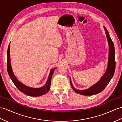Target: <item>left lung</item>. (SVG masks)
Segmentation results:
<instances>
[{"label": "left lung", "mask_w": 122, "mask_h": 122, "mask_svg": "<svg viewBox=\"0 0 122 122\" xmlns=\"http://www.w3.org/2000/svg\"><path fill=\"white\" fill-rule=\"evenodd\" d=\"M103 28L106 32V37L107 38L109 45V57L107 68L105 73L103 74L102 76L98 81L95 84L92 85L91 87L83 90H77V89L74 87L70 77L71 87L76 93L85 96H91L100 93L105 88L106 86L108 84L114 75L115 69V49L114 44L112 42L107 29H106L105 26H103Z\"/></svg>", "instance_id": "left-lung-1"}]
</instances>
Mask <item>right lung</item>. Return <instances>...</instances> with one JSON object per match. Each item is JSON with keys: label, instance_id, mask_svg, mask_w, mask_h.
<instances>
[{"label": "right lung", "instance_id": "1", "mask_svg": "<svg viewBox=\"0 0 122 122\" xmlns=\"http://www.w3.org/2000/svg\"><path fill=\"white\" fill-rule=\"evenodd\" d=\"M9 45L8 51H7V70L12 81L13 82L14 85L16 86V87L19 90L24 93L25 94L28 95L29 96L32 97H37L42 96L43 95L46 94L47 92L49 91L50 88V85H51V79L52 75L54 72V70L56 69V67L53 68L51 70L50 72V74L47 78V80L46 84L43 86L39 88H33L31 87H29L23 84L22 83L19 81L16 77L15 76L13 72L12 69L11 61H10V46Z\"/></svg>", "mask_w": 122, "mask_h": 122}]
</instances>
